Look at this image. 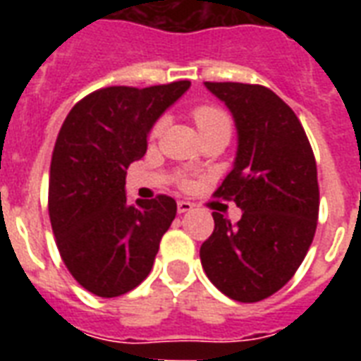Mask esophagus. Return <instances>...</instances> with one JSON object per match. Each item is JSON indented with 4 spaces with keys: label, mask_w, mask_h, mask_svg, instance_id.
Returning <instances> with one entry per match:
<instances>
[{
    "label": "esophagus",
    "mask_w": 361,
    "mask_h": 361,
    "mask_svg": "<svg viewBox=\"0 0 361 361\" xmlns=\"http://www.w3.org/2000/svg\"><path fill=\"white\" fill-rule=\"evenodd\" d=\"M191 202H187V200H180V202H178V214H187V212H191Z\"/></svg>",
    "instance_id": "34e87169"
}]
</instances>
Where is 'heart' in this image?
I'll return each mask as SVG.
<instances>
[{
	"label": "heart",
	"mask_w": 361,
	"mask_h": 361,
	"mask_svg": "<svg viewBox=\"0 0 361 361\" xmlns=\"http://www.w3.org/2000/svg\"><path fill=\"white\" fill-rule=\"evenodd\" d=\"M192 120L197 123L200 135L209 133V130L214 129H221V127H231V118H228V114H226L223 109H219V106H215V104H200V106H197V109L192 110ZM163 125V120H159L153 123L152 133H149L152 138L161 135ZM178 180H180L181 185H187V183H189V178H187L185 174L178 176Z\"/></svg>",
	"instance_id": "b5f03b06"
}]
</instances>
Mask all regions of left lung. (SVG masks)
<instances>
[{"mask_svg":"<svg viewBox=\"0 0 361 361\" xmlns=\"http://www.w3.org/2000/svg\"><path fill=\"white\" fill-rule=\"evenodd\" d=\"M231 109L238 129L234 169L214 197L236 202V225L214 212L200 247L208 279L225 296L252 303L283 288L313 243L320 192L317 161L302 123L269 87L206 82Z\"/></svg>","mask_w":361,"mask_h":361,"instance_id":"8db88e82","label":"left lung"}]
</instances>
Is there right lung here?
I'll use <instances>...</instances> for the list:
<instances>
[{"label":"right lung","mask_w":361,"mask_h":361,"mask_svg":"<svg viewBox=\"0 0 361 361\" xmlns=\"http://www.w3.org/2000/svg\"><path fill=\"white\" fill-rule=\"evenodd\" d=\"M178 80L149 87L110 86L90 93L65 118L50 163L48 215L61 260L99 298L136 288L152 271L176 200L157 195L133 204L125 174L144 157L157 118L189 90Z\"/></svg>","instance_id":"right-lung-1"}]
</instances>
